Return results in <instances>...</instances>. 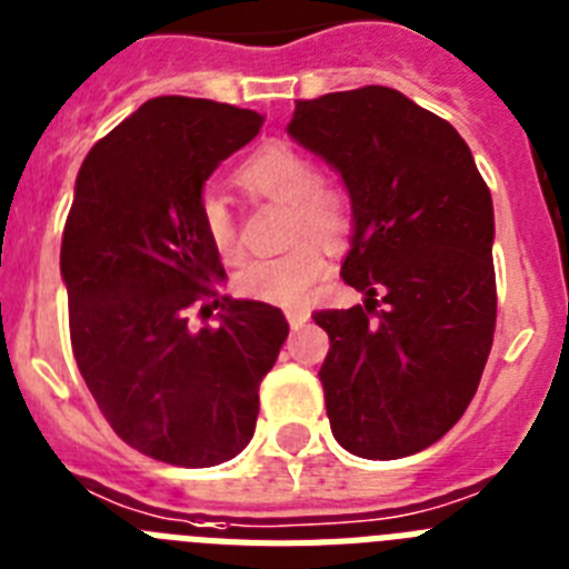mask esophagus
Returning a JSON list of instances; mask_svg holds the SVG:
<instances>
[{
    "label": "esophagus",
    "instance_id": "34e87169",
    "mask_svg": "<svg viewBox=\"0 0 569 569\" xmlns=\"http://www.w3.org/2000/svg\"><path fill=\"white\" fill-rule=\"evenodd\" d=\"M286 320H289L291 329H300L309 320V312L306 309H286Z\"/></svg>",
    "mask_w": 569,
    "mask_h": 569
}]
</instances>
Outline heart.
<instances>
[{"label":"heart","instance_id":"obj_1","mask_svg":"<svg viewBox=\"0 0 569 569\" xmlns=\"http://www.w3.org/2000/svg\"><path fill=\"white\" fill-rule=\"evenodd\" d=\"M240 189L251 197L291 206V240L312 237L338 243L349 226V200L340 189L323 186L318 166L289 142H266L237 168ZM200 229L217 260L234 263L240 257L237 226L223 197L202 194ZM326 257L315 243H300L280 257L249 260L234 274V291L246 300L295 306L323 280Z\"/></svg>","mask_w":569,"mask_h":569}]
</instances>
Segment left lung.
Returning a JSON list of instances; mask_svg holds the SVG:
<instances>
[{"label":"left lung","instance_id":"1","mask_svg":"<svg viewBox=\"0 0 569 569\" xmlns=\"http://www.w3.org/2000/svg\"><path fill=\"white\" fill-rule=\"evenodd\" d=\"M289 137L343 177L355 234L340 278L363 306L323 309L332 435L369 461L456 427L496 332L492 197L447 120L387 86L295 102Z\"/></svg>","mask_w":569,"mask_h":569}]
</instances>
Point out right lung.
<instances>
[{"label": "right lung", "instance_id": "obj_1", "mask_svg": "<svg viewBox=\"0 0 569 569\" xmlns=\"http://www.w3.org/2000/svg\"><path fill=\"white\" fill-rule=\"evenodd\" d=\"M260 126L226 102L148 100L88 151L62 231L79 372L128 447L174 467L243 452L289 335L280 309L214 289L226 269L200 229L202 186ZM194 305L218 323L194 330Z\"/></svg>", "mask_w": 569, "mask_h": 569}]
</instances>
